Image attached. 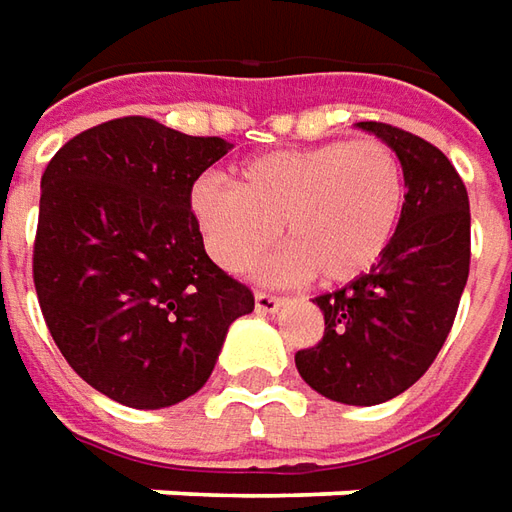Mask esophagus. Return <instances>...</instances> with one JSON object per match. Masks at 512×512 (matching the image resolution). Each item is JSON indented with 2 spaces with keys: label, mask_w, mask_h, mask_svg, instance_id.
I'll return each mask as SVG.
<instances>
[{
  "label": "esophagus",
  "mask_w": 512,
  "mask_h": 512,
  "mask_svg": "<svg viewBox=\"0 0 512 512\" xmlns=\"http://www.w3.org/2000/svg\"><path fill=\"white\" fill-rule=\"evenodd\" d=\"M281 303H284V298H281V295L256 290V309H259V312H276Z\"/></svg>",
  "instance_id": "1"
}]
</instances>
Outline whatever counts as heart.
I'll return each instance as SVG.
<instances>
[{
	"mask_svg": "<svg viewBox=\"0 0 512 512\" xmlns=\"http://www.w3.org/2000/svg\"><path fill=\"white\" fill-rule=\"evenodd\" d=\"M407 206L396 150L382 139L323 142L256 155L231 186L200 181L192 211L211 259L245 273L276 245L281 225L290 253L273 273L348 284L382 262Z\"/></svg>",
	"mask_w": 512,
	"mask_h": 512,
	"instance_id": "b5f03b06",
	"label": "heart"
}]
</instances>
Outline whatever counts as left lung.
<instances>
[{
	"instance_id": "obj_1",
	"label": "left lung",
	"mask_w": 512,
	"mask_h": 512,
	"mask_svg": "<svg viewBox=\"0 0 512 512\" xmlns=\"http://www.w3.org/2000/svg\"><path fill=\"white\" fill-rule=\"evenodd\" d=\"M359 128L396 150L407 206L382 262L317 295L326 329L295 365L320 396L373 407L418 382L449 337L471 267V209L463 178L435 144L384 122Z\"/></svg>"
}]
</instances>
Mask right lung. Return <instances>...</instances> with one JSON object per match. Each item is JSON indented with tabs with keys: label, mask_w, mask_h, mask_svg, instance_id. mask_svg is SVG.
I'll return each mask as SVG.
<instances>
[{
	"label": "right lung",
	"mask_w": 512,
	"mask_h": 512,
	"mask_svg": "<svg viewBox=\"0 0 512 512\" xmlns=\"http://www.w3.org/2000/svg\"><path fill=\"white\" fill-rule=\"evenodd\" d=\"M231 144L147 116L77 133L41 175L33 281L72 370L102 396L161 410L197 393L253 292L211 262L192 186Z\"/></svg>",
	"instance_id": "obj_1"
}]
</instances>
